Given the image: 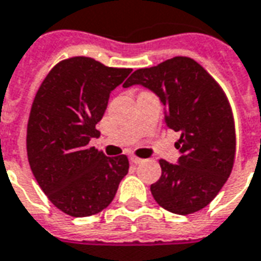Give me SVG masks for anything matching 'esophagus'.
Segmentation results:
<instances>
[{"label":"esophagus","mask_w":261,"mask_h":261,"mask_svg":"<svg viewBox=\"0 0 261 261\" xmlns=\"http://www.w3.org/2000/svg\"><path fill=\"white\" fill-rule=\"evenodd\" d=\"M130 162L133 163V165H140V163L144 162V159H140V158H137V156H131Z\"/></svg>","instance_id":"1"}]
</instances>
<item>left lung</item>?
<instances>
[{
	"label": "left lung",
	"instance_id": "left-lung-1",
	"mask_svg": "<svg viewBox=\"0 0 261 261\" xmlns=\"http://www.w3.org/2000/svg\"><path fill=\"white\" fill-rule=\"evenodd\" d=\"M142 86L159 96L166 125L179 131L177 165L160 160L150 192L163 209L191 214L212 202L228 179L235 158V127L221 87L198 62L175 57L138 69L123 87Z\"/></svg>",
	"mask_w": 261,
	"mask_h": 261
}]
</instances>
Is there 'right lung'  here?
I'll return each instance as SVG.
<instances>
[{
  "label": "right lung",
  "mask_w": 261,
  "mask_h": 261,
  "mask_svg": "<svg viewBox=\"0 0 261 261\" xmlns=\"http://www.w3.org/2000/svg\"><path fill=\"white\" fill-rule=\"evenodd\" d=\"M131 69L76 57L54 66L38 88L28 124V158L48 199L71 217L108 207L128 173L125 155L108 158L90 148L111 92Z\"/></svg>",
  "instance_id": "1"
}]
</instances>
